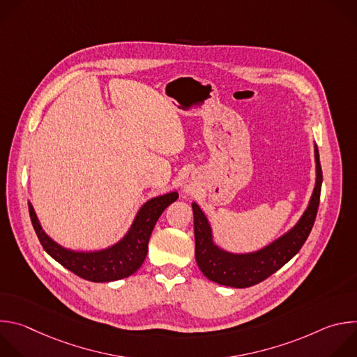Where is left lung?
I'll return each instance as SVG.
<instances>
[{
  "label": "left lung",
  "instance_id": "8db88e82",
  "mask_svg": "<svg viewBox=\"0 0 357 357\" xmlns=\"http://www.w3.org/2000/svg\"><path fill=\"white\" fill-rule=\"evenodd\" d=\"M317 160V186L311 197V203L303 213L298 225L288 231L285 236L270 244L268 247L244 256H234L226 251L219 250L212 241L211 227L205 215L202 213L197 205L193 208L195 220V257L200 271L211 281L226 287L247 288L256 285L275 271H278L284 264H287L295 254L301 250L303 243L307 241L319 208L321 188H322V168L319 162V152L315 148Z\"/></svg>",
  "mask_w": 357,
  "mask_h": 357
}]
</instances>
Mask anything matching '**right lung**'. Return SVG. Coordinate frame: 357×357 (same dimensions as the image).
Returning a JSON list of instances; mask_svg holds the SVG:
<instances>
[{"mask_svg": "<svg viewBox=\"0 0 357 357\" xmlns=\"http://www.w3.org/2000/svg\"><path fill=\"white\" fill-rule=\"evenodd\" d=\"M176 199L178 193L172 192L146 202L127 237L114 247L97 252H75L61 247L43 233L31 205L29 216L43 250L50 257L80 278L91 282H109L130 277L142 266L157 220Z\"/></svg>", "mask_w": 357, "mask_h": 357, "instance_id": "obj_1", "label": "right lung"}]
</instances>
